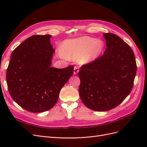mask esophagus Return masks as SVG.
Returning <instances> with one entry per match:
<instances>
[{
	"label": "esophagus",
	"mask_w": 147,
	"mask_h": 147,
	"mask_svg": "<svg viewBox=\"0 0 147 147\" xmlns=\"http://www.w3.org/2000/svg\"><path fill=\"white\" fill-rule=\"evenodd\" d=\"M78 70H79V69L78 67H76L75 66L74 67V74H77L78 72Z\"/></svg>",
	"instance_id": "1"
}]
</instances>
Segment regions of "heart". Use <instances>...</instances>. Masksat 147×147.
Wrapping results in <instances>:
<instances>
[{
  "label": "heart",
  "instance_id": "b5f03b06",
  "mask_svg": "<svg viewBox=\"0 0 147 147\" xmlns=\"http://www.w3.org/2000/svg\"><path fill=\"white\" fill-rule=\"evenodd\" d=\"M105 43L101 40L83 36L64 41L62 53L67 59L77 60L81 65L91 63L102 54Z\"/></svg>",
  "mask_w": 147,
  "mask_h": 147
}]
</instances>
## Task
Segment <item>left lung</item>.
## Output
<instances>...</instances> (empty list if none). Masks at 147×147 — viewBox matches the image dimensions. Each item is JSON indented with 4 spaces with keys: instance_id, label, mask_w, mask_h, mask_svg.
<instances>
[{
    "instance_id": "1",
    "label": "left lung",
    "mask_w": 147,
    "mask_h": 147,
    "mask_svg": "<svg viewBox=\"0 0 147 147\" xmlns=\"http://www.w3.org/2000/svg\"><path fill=\"white\" fill-rule=\"evenodd\" d=\"M107 48L104 55L82 65L80 97L86 107L98 112L113 109L130 94L137 65L130 46L116 34H103Z\"/></svg>"
}]
</instances>
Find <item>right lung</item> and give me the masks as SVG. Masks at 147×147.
<instances>
[{
    "instance_id": "obj_1",
    "label": "right lung",
    "mask_w": 147,
    "mask_h": 147,
    "mask_svg": "<svg viewBox=\"0 0 147 147\" xmlns=\"http://www.w3.org/2000/svg\"><path fill=\"white\" fill-rule=\"evenodd\" d=\"M50 35H32L12 52L7 70V83L12 99L32 113L51 109L60 91L72 76L74 66L52 67L55 50Z\"/></svg>"
}]
</instances>
